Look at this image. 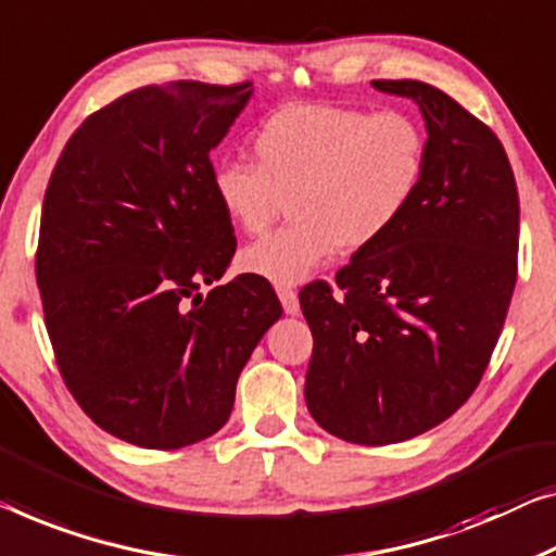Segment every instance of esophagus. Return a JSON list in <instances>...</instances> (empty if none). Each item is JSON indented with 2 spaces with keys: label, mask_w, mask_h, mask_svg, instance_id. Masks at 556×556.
<instances>
[{
  "label": "esophagus",
  "mask_w": 556,
  "mask_h": 556,
  "mask_svg": "<svg viewBox=\"0 0 556 556\" xmlns=\"http://www.w3.org/2000/svg\"><path fill=\"white\" fill-rule=\"evenodd\" d=\"M277 294H279V302H281V306H285L287 314H300V296H296L294 289L277 287Z\"/></svg>",
  "instance_id": "esophagus-1"
}]
</instances>
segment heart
Instances as JSON below:
<instances>
[{"instance_id":"1","label":"heart","mask_w":556,"mask_h":556,"mask_svg":"<svg viewBox=\"0 0 556 556\" xmlns=\"http://www.w3.org/2000/svg\"><path fill=\"white\" fill-rule=\"evenodd\" d=\"M256 164L227 162L212 177L231 227L260 235L289 199L292 225L244 247L239 267L275 287H296L337 250L375 247L407 217L425 187L429 139L409 112L289 104L252 135Z\"/></svg>"}]
</instances>
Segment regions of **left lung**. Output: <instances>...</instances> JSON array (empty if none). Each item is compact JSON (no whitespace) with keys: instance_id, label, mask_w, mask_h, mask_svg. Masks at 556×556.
<instances>
[{"instance_id":"8db88e82","label":"left lung","mask_w":556,"mask_h":556,"mask_svg":"<svg viewBox=\"0 0 556 556\" xmlns=\"http://www.w3.org/2000/svg\"><path fill=\"white\" fill-rule=\"evenodd\" d=\"M419 106L425 187L400 225L337 271L342 294H300L314 350L304 400L352 444H394L442 425L475 392L517 281L519 197L507 152L442 89L379 79Z\"/></svg>"}]
</instances>
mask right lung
I'll return each mask as SVG.
<instances>
[{
	"mask_svg": "<svg viewBox=\"0 0 556 556\" xmlns=\"http://www.w3.org/2000/svg\"><path fill=\"white\" fill-rule=\"evenodd\" d=\"M252 92L250 81L135 89L85 119L49 179L37 285L56 364L97 427L144 450L219 432L281 317L250 277L199 292L237 247L210 152Z\"/></svg>",
	"mask_w": 556,
	"mask_h": 556,
	"instance_id": "add662e5",
	"label": "right lung"
}]
</instances>
